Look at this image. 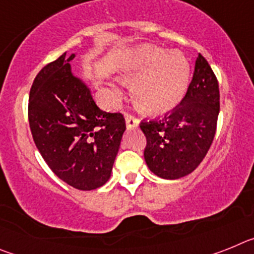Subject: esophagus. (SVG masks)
<instances>
[{"instance_id": "esophagus-1", "label": "esophagus", "mask_w": 254, "mask_h": 254, "mask_svg": "<svg viewBox=\"0 0 254 254\" xmlns=\"http://www.w3.org/2000/svg\"><path fill=\"white\" fill-rule=\"evenodd\" d=\"M140 122L136 117L131 116V114H126V126H127V128H136L138 127Z\"/></svg>"}]
</instances>
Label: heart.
<instances>
[{
  "label": "heart",
  "instance_id": "obj_1",
  "mask_svg": "<svg viewBox=\"0 0 254 254\" xmlns=\"http://www.w3.org/2000/svg\"><path fill=\"white\" fill-rule=\"evenodd\" d=\"M190 64L178 49L165 51L154 44H141L125 55L118 77L133 89L134 100L150 114L173 111L187 93Z\"/></svg>",
  "mask_w": 254,
  "mask_h": 254
}]
</instances>
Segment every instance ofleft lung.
I'll use <instances>...</instances> for the list:
<instances>
[{
  "instance_id": "left-lung-1",
  "label": "left lung",
  "mask_w": 254,
  "mask_h": 254,
  "mask_svg": "<svg viewBox=\"0 0 254 254\" xmlns=\"http://www.w3.org/2000/svg\"><path fill=\"white\" fill-rule=\"evenodd\" d=\"M219 111L217 78L205 57L198 55L181 104L163 120L141 122L149 169L164 179H178L193 172L214 141Z\"/></svg>"
}]
</instances>
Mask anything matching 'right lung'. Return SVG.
<instances>
[{"label":"right lung","mask_w":254,"mask_h":254,"mask_svg":"<svg viewBox=\"0 0 254 254\" xmlns=\"http://www.w3.org/2000/svg\"><path fill=\"white\" fill-rule=\"evenodd\" d=\"M75 55L40 69L29 95L30 131L44 161L71 187L91 190L111 178L125 118L95 104L90 89L72 73Z\"/></svg>","instance_id":"right-lung-1"}]
</instances>
